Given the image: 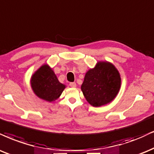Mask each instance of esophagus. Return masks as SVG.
<instances>
[{
    "label": "esophagus",
    "instance_id": "obj_1",
    "mask_svg": "<svg viewBox=\"0 0 154 154\" xmlns=\"http://www.w3.org/2000/svg\"><path fill=\"white\" fill-rule=\"evenodd\" d=\"M69 86L72 87V88H75V87H76V86H77V85H76L75 82H70L69 83Z\"/></svg>",
    "mask_w": 154,
    "mask_h": 154
}]
</instances>
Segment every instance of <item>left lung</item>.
<instances>
[{"instance_id":"obj_1","label":"left lung","mask_w":154,"mask_h":154,"mask_svg":"<svg viewBox=\"0 0 154 154\" xmlns=\"http://www.w3.org/2000/svg\"><path fill=\"white\" fill-rule=\"evenodd\" d=\"M121 86L120 75L108 62H99L85 75L81 86L84 96L93 106H101L114 100Z\"/></svg>"}]
</instances>
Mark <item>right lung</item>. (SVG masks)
<instances>
[{"label":"right lung","mask_w":154,"mask_h":154,"mask_svg":"<svg viewBox=\"0 0 154 154\" xmlns=\"http://www.w3.org/2000/svg\"><path fill=\"white\" fill-rule=\"evenodd\" d=\"M31 87L37 96L50 102L59 98L65 88L48 65L41 66L32 75Z\"/></svg>","instance_id":"1"}]
</instances>
